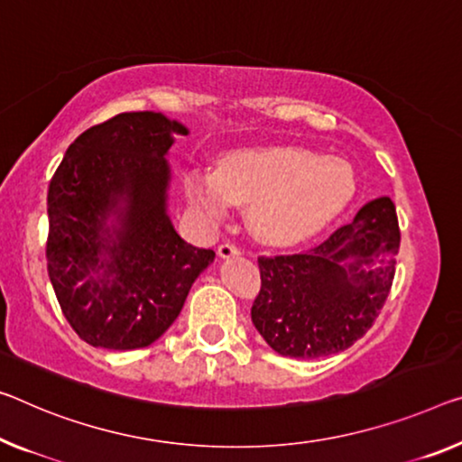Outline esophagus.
I'll use <instances>...</instances> for the list:
<instances>
[{"label":"esophagus","mask_w":462,"mask_h":462,"mask_svg":"<svg viewBox=\"0 0 462 462\" xmlns=\"http://www.w3.org/2000/svg\"><path fill=\"white\" fill-rule=\"evenodd\" d=\"M218 254H221V258H231V255H239L241 250L233 241H225V244L218 245Z\"/></svg>","instance_id":"obj_1"}]
</instances>
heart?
Wrapping results in <instances>:
<instances>
[{
	"label": "heart",
	"mask_w": 462,
	"mask_h": 462,
	"mask_svg": "<svg viewBox=\"0 0 462 462\" xmlns=\"http://www.w3.org/2000/svg\"><path fill=\"white\" fill-rule=\"evenodd\" d=\"M186 189L208 223L223 221L236 202L250 204L255 236L289 245L314 236L345 210L355 194V171L340 159L266 148L229 154L218 173L191 169Z\"/></svg>",
	"instance_id": "b5f03b06"
}]
</instances>
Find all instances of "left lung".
Returning <instances> with one entry per match:
<instances>
[{
  "instance_id": "8db88e82",
  "label": "left lung",
  "mask_w": 462,
  "mask_h": 462,
  "mask_svg": "<svg viewBox=\"0 0 462 462\" xmlns=\"http://www.w3.org/2000/svg\"><path fill=\"white\" fill-rule=\"evenodd\" d=\"M399 245L396 208L384 196L308 252L258 255L254 326L285 357L349 349L384 308Z\"/></svg>"
}]
</instances>
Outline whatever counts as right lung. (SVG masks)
Listing matches in <instances>:
<instances>
[{
	"instance_id": "add662e5",
	"label": "right lung",
	"mask_w": 462,
	"mask_h": 462,
	"mask_svg": "<svg viewBox=\"0 0 462 462\" xmlns=\"http://www.w3.org/2000/svg\"><path fill=\"white\" fill-rule=\"evenodd\" d=\"M171 134L188 130L161 113H119L82 132L49 183L47 273L66 320L92 346L154 343L215 258L167 217ZM111 214L119 230L106 226Z\"/></svg>"
}]
</instances>
